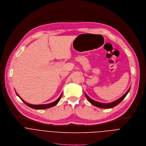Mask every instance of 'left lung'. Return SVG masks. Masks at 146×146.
I'll return each instance as SVG.
<instances>
[{"label":"left lung","instance_id":"left-lung-1","mask_svg":"<svg viewBox=\"0 0 146 146\" xmlns=\"http://www.w3.org/2000/svg\"><path fill=\"white\" fill-rule=\"evenodd\" d=\"M130 90V88L128 90V91L126 92V93L123 96H122L121 98H120L119 99H118L117 100H116L113 102H111V103H109V104H104V103H101V102H97V101H95L94 100H93L92 99H91L90 97H89V96H87L85 93H84V94H85V96L86 97V98L88 100V101L93 105L98 107V108H104V109H109V108H112L115 106H117L118 104H119L124 98L125 97H126V96L127 95V94L129 93Z\"/></svg>","mask_w":146,"mask_h":146}]
</instances>
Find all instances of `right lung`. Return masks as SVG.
<instances>
[{"instance_id":"1","label":"right lung","mask_w":146,"mask_h":146,"mask_svg":"<svg viewBox=\"0 0 146 146\" xmlns=\"http://www.w3.org/2000/svg\"><path fill=\"white\" fill-rule=\"evenodd\" d=\"M16 94L20 98V99L28 106H29L30 108H32L33 109H47V108H51V107H53L54 106H55L58 102H59V101L60 100L61 98H62V94L60 95V96L59 97V98H58L57 100H56L55 101L52 102V103H50V104H44V105H32V104H28L26 102H25V101L23 100V99H22L19 96L18 94V93L16 92Z\"/></svg>"}]
</instances>
